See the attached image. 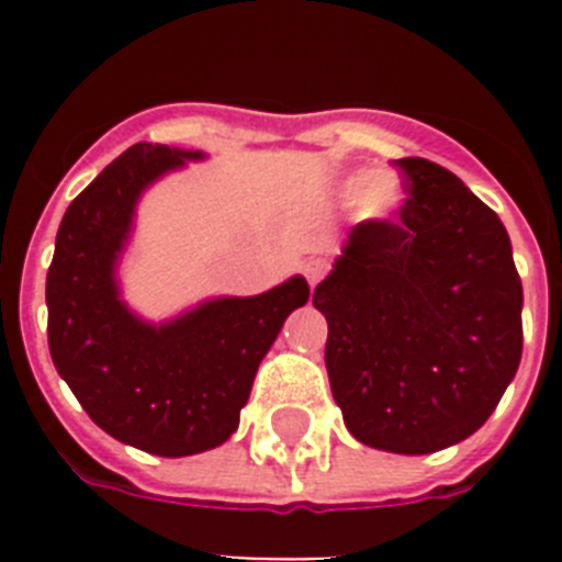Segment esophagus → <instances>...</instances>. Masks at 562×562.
Masks as SVG:
<instances>
[{
  "label": "esophagus",
  "mask_w": 562,
  "mask_h": 562,
  "mask_svg": "<svg viewBox=\"0 0 562 562\" xmlns=\"http://www.w3.org/2000/svg\"><path fill=\"white\" fill-rule=\"evenodd\" d=\"M304 276H306V281H310V284L315 286L317 281H321V278L326 276V265H324V261H321V258H310V261H306V265H304Z\"/></svg>",
  "instance_id": "34e87169"
}]
</instances>
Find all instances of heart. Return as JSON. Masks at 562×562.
<instances>
[{
    "mask_svg": "<svg viewBox=\"0 0 562 562\" xmlns=\"http://www.w3.org/2000/svg\"><path fill=\"white\" fill-rule=\"evenodd\" d=\"M360 193V213L366 220H389L400 211L402 205V191L400 180L391 173H380L374 180H369V173H357L349 180V193Z\"/></svg>",
    "mask_w": 562,
    "mask_h": 562,
    "instance_id": "heart-1",
    "label": "heart"
}]
</instances>
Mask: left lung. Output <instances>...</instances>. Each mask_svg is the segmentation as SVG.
I'll return each instance as SVG.
<instances>
[{
	"label": "left lung",
	"mask_w": 562,
	"mask_h": 562,
	"mask_svg": "<svg viewBox=\"0 0 562 562\" xmlns=\"http://www.w3.org/2000/svg\"><path fill=\"white\" fill-rule=\"evenodd\" d=\"M394 166L400 216L360 222L312 304L349 434L422 456L475 434L501 402L524 349V290L493 207L436 162Z\"/></svg>",
	"instance_id": "1"
}]
</instances>
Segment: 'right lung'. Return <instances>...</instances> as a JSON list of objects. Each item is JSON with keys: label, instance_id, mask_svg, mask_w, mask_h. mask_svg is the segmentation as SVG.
<instances>
[{"label": "right lung", "instance_id": "obj_1", "mask_svg": "<svg viewBox=\"0 0 562 562\" xmlns=\"http://www.w3.org/2000/svg\"><path fill=\"white\" fill-rule=\"evenodd\" d=\"M200 154L137 143L109 162L64 213L47 270V342L58 374L98 428L154 456L220 448L238 428L258 362L310 284L220 297L171 324H143L123 306L114 261L134 202L160 173Z\"/></svg>", "mask_w": 562, "mask_h": 562}]
</instances>
